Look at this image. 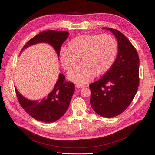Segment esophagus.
Masks as SVG:
<instances>
[{
	"label": "esophagus",
	"instance_id": "1",
	"mask_svg": "<svg viewBox=\"0 0 155 155\" xmlns=\"http://www.w3.org/2000/svg\"><path fill=\"white\" fill-rule=\"evenodd\" d=\"M75 87L77 88H84L85 87V85H84L83 84H78L75 85Z\"/></svg>",
	"mask_w": 155,
	"mask_h": 155
}]
</instances>
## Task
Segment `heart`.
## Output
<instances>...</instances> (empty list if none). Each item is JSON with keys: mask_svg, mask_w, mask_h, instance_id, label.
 Here are the masks:
<instances>
[{"mask_svg": "<svg viewBox=\"0 0 155 155\" xmlns=\"http://www.w3.org/2000/svg\"><path fill=\"white\" fill-rule=\"evenodd\" d=\"M70 47L60 49V61L66 70L74 67L82 57L84 62L68 72L73 82L82 84L90 82L96 73L107 71L115 61L117 53V43L107 34L84 35L72 39Z\"/></svg>", "mask_w": 155, "mask_h": 155, "instance_id": "1", "label": "heart"}]
</instances>
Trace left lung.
Returning <instances> with one entry per match:
<instances>
[{
    "instance_id": "1",
    "label": "left lung",
    "mask_w": 155,
    "mask_h": 155,
    "mask_svg": "<svg viewBox=\"0 0 155 155\" xmlns=\"http://www.w3.org/2000/svg\"><path fill=\"white\" fill-rule=\"evenodd\" d=\"M110 31L118 43L117 58L107 72L90 84L91 105L104 117H113L123 112L131 103L139 87L140 60L135 48L118 30Z\"/></svg>"
}]
</instances>
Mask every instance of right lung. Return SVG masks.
<instances>
[{
  "label": "right lung",
  "mask_w": 155,
  "mask_h": 155,
  "mask_svg": "<svg viewBox=\"0 0 155 155\" xmlns=\"http://www.w3.org/2000/svg\"><path fill=\"white\" fill-rule=\"evenodd\" d=\"M69 35L67 31L48 30L40 32L24 46L21 53L26 48L40 43L53 47L59 57L62 44ZM65 77L60 73L58 80L51 92L39 101H32L22 96L15 87L16 95L21 107L29 116L43 123H53L60 119L68 108L75 91V85L65 81Z\"/></svg>",
  "instance_id": "right-lung-1"
}]
</instances>
